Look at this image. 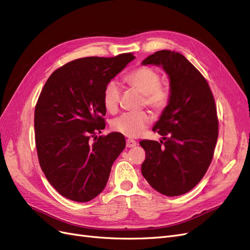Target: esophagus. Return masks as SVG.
I'll list each match as a JSON object with an SVG mask.
<instances>
[{
	"instance_id": "obj_1",
	"label": "esophagus",
	"mask_w": 250,
	"mask_h": 250,
	"mask_svg": "<svg viewBox=\"0 0 250 250\" xmlns=\"http://www.w3.org/2000/svg\"><path fill=\"white\" fill-rule=\"evenodd\" d=\"M137 145V142L133 139H127L126 140V147H128V148H131V147H135Z\"/></svg>"
}]
</instances>
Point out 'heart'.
<instances>
[{
  "label": "heart",
  "instance_id": "obj_1",
  "mask_svg": "<svg viewBox=\"0 0 250 250\" xmlns=\"http://www.w3.org/2000/svg\"><path fill=\"white\" fill-rule=\"evenodd\" d=\"M125 82L143 96V103L154 111H161L169 102V90L162 86L160 74L148 67L133 70L125 77ZM120 89L116 82L111 81L104 89L103 103L106 110L114 113L118 108ZM150 117L145 111L124 113L111 123L112 130L128 138L139 137L149 125Z\"/></svg>",
  "mask_w": 250,
  "mask_h": 250
}]
</instances>
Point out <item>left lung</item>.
I'll return each instance as SVG.
<instances>
[{"mask_svg":"<svg viewBox=\"0 0 250 250\" xmlns=\"http://www.w3.org/2000/svg\"><path fill=\"white\" fill-rule=\"evenodd\" d=\"M142 64L164 69L170 94L152 127L164 141H140L146 153L141 172L155 190L180 196L201 181L213 158L218 136L214 98L206 79L179 52L156 51Z\"/></svg>","mask_w":250,"mask_h":250,"instance_id":"left-lung-1","label":"left lung"}]
</instances>
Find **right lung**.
Listing matches in <instances>:
<instances>
[{
    "mask_svg": "<svg viewBox=\"0 0 250 250\" xmlns=\"http://www.w3.org/2000/svg\"><path fill=\"white\" fill-rule=\"evenodd\" d=\"M134 59L132 53L78 59L46 81L35 109L36 147L46 178L62 197L88 202L105 188L125 140L116 132L96 136L105 128L103 94Z\"/></svg>",
    "mask_w": 250,
    "mask_h": 250,
    "instance_id": "add662e5",
    "label": "right lung"
}]
</instances>
